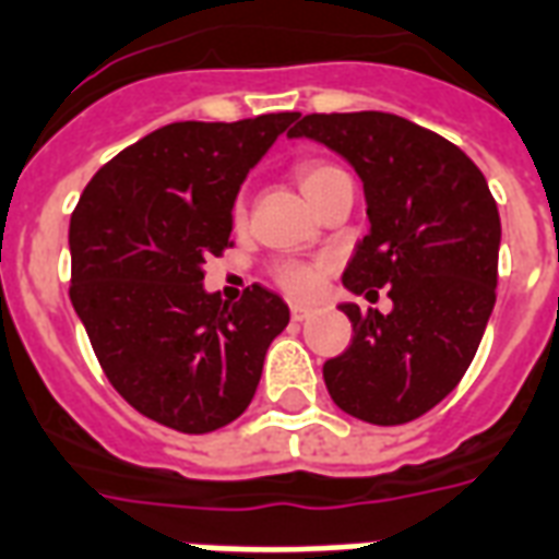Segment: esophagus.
Instances as JSON below:
<instances>
[{
    "label": "esophagus",
    "instance_id": "obj_1",
    "mask_svg": "<svg viewBox=\"0 0 559 559\" xmlns=\"http://www.w3.org/2000/svg\"><path fill=\"white\" fill-rule=\"evenodd\" d=\"M289 317L296 319V322H305L308 317H313V308H308V305H289Z\"/></svg>",
    "mask_w": 559,
    "mask_h": 559
}]
</instances>
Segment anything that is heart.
<instances>
[{"mask_svg":"<svg viewBox=\"0 0 559 559\" xmlns=\"http://www.w3.org/2000/svg\"><path fill=\"white\" fill-rule=\"evenodd\" d=\"M343 173L336 169L334 164H325V160H305V164L296 166V181L301 187V193L308 195V202L319 193V187L325 185L328 178ZM237 216H242V202H237ZM275 284H278L284 293L289 296H313L322 284V266L305 261H287L275 266Z\"/></svg>","mask_w":559,"mask_h":559,"instance_id":"b5f03b06","label":"heart"}]
</instances>
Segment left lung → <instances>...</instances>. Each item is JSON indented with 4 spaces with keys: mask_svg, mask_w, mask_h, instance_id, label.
<instances>
[{
    "mask_svg": "<svg viewBox=\"0 0 559 559\" xmlns=\"http://www.w3.org/2000/svg\"><path fill=\"white\" fill-rule=\"evenodd\" d=\"M287 138L334 148L364 181L369 234L343 272L352 346L322 366L340 411L372 425H404L445 399L466 374L496 308L501 219L487 178L440 134L411 119L357 110L296 117Z\"/></svg>",
    "mask_w": 559,
    "mask_h": 559,
    "instance_id": "obj_1",
    "label": "left lung"
}]
</instances>
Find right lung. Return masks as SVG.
Segmentation results:
<instances>
[{
    "instance_id": "right-lung-1",
    "label": "right lung",
    "mask_w": 559,
    "mask_h": 559,
    "mask_svg": "<svg viewBox=\"0 0 559 559\" xmlns=\"http://www.w3.org/2000/svg\"><path fill=\"white\" fill-rule=\"evenodd\" d=\"M296 117L157 128L102 166L72 211V308L114 390L173 431L237 419L289 322L261 284L234 305L207 293L202 266L231 246L240 185Z\"/></svg>"
}]
</instances>
